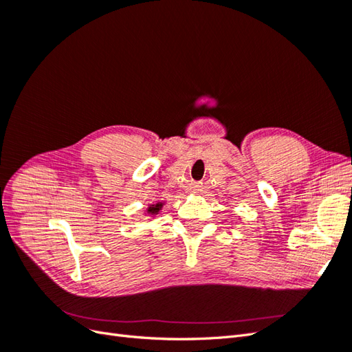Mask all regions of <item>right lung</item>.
<instances>
[{
	"label": "right lung",
	"instance_id": "1",
	"mask_svg": "<svg viewBox=\"0 0 352 352\" xmlns=\"http://www.w3.org/2000/svg\"><path fill=\"white\" fill-rule=\"evenodd\" d=\"M162 207H163L162 202H158V204H154V206H151L150 208H148V212H150V214H157V212L162 210Z\"/></svg>",
	"mask_w": 352,
	"mask_h": 352
}]
</instances>
